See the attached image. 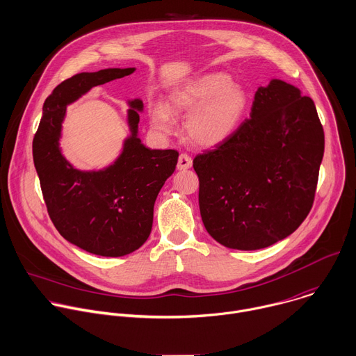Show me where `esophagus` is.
<instances>
[{"mask_svg":"<svg viewBox=\"0 0 356 356\" xmlns=\"http://www.w3.org/2000/svg\"><path fill=\"white\" fill-rule=\"evenodd\" d=\"M191 165H193V161H191V158L188 155L181 154L179 156V162H177V169L179 170H187V169L191 168Z\"/></svg>","mask_w":356,"mask_h":356,"instance_id":"obj_1","label":"esophagus"}]
</instances>
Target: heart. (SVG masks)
<instances>
[{
    "mask_svg": "<svg viewBox=\"0 0 356 356\" xmlns=\"http://www.w3.org/2000/svg\"><path fill=\"white\" fill-rule=\"evenodd\" d=\"M249 104L246 89L226 72H207L175 85L168 104L151 107V124L162 136L176 133L175 115H188L186 131L191 143L213 148L239 129Z\"/></svg>",
    "mask_w": 356,
    "mask_h": 356,
    "instance_id": "1",
    "label": "heart"
}]
</instances>
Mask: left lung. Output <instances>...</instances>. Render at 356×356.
I'll use <instances>...</instances> for the list:
<instances>
[{
  "label": "left lung",
  "mask_w": 356,
  "mask_h": 356,
  "mask_svg": "<svg viewBox=\"0 0 356 356\" xmlns=\"http://www.w3.org/2000/svg\"><path fill=\"white\" fill-rule=\"evenodd\" d=\"M323 154L324 131L313 100L282 79L260 86L249 120L194 158L207 232L236 250H259L288 238L313 205Z\"/></svg>",
  "instance_id": "obj_1"
}]
</instances>
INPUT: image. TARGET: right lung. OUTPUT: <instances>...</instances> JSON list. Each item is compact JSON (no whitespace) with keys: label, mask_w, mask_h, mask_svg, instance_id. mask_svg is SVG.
<instances>
[{"label":"right lung","mask_w":356,"mask_h":356,"mask_svg":"<svg viewBox=\"0 0 356 356\" xmlns=\"http://www.w3.org/2000/svg\"><path fill=\"white\" fill-rule=\"evenodd\" d=\"M134 71V67L106 68L61 82L43 104L33 138V162L56 229L70 243L102 257L130 254L147 242L156 197L173 175L179 154L143 144L138 123L144 103L140 97L127 100L129 134L120 154L102 169L82 170L67 161L60 147L63 123L67 106L92 88Z\"/></svg>","instance_id":"right-lung-1"}]
</instances>
